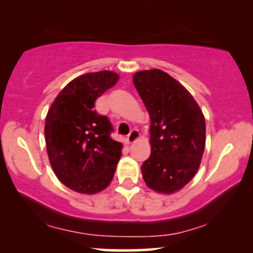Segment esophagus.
I'll use <instances>...</instances> for the list:
<instances>
[{"mask_svg":"<svg viewBox=\"0 0 253 253\" xmlns=\"http://www.w3.org/2000/svg\"><path fill=\"white\" fill-rule=\"evenodd\" d=\"M138 138H139V132H138V130L132 129L130 131V133L127 134L126 140H127V143H129V144H132L133 141H136L138 139Z\"/></svg>","mask_w":253,"mask_h":253,"instance_id":"34e87169","label":"esophagus"}]
</instances>
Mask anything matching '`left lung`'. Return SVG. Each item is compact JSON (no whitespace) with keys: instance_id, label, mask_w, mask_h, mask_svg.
Masks as SVG:
<instances>
[{"instance_id":"8db88e82","label":"left lung","mask_w":253,"mask_h":253,"mask_svg":"<svg viewBox=\"0 0 253 253\" xmlns=\"http://www.w3.org/2000/svg\"><path fill=\"white\" fill-rule=\"evenodd\" d=\"M151 117V155L141 165L148 188L174 193L198 170L206 141L205 117L190 92L159 69L133 75Z\"/></svg>"}]
</instances>
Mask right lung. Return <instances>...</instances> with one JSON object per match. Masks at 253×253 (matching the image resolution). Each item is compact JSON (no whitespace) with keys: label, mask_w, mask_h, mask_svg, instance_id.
I'll return each mask as SVG.
<instances>
[{"label":"right lung","mask_w":253,"mask_h":253,"mask_svg":"<svg viewBox=\"0 0 253 253\" xmlns=\"http://www.w3.org/2000/svg\"><path fill=\"white\" fill-rule=\"evenodd\" d=\"M117 81L119 75L107 70L79 76L48 110L44 136L51 168L76 192L93 195L106 189L122 157V143L110 137L112 123L94 109L96 99Z\"/></svg>","instance_id":"1"}]
</instances>
